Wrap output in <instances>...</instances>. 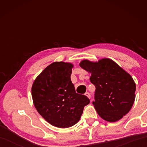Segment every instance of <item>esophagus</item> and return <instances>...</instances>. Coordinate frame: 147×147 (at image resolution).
<instances>
[{
  "mask_svg": "<svg viewBox=\"0 0 147 147\" xmlns=\"http://www.w3.org/2000/svg\"><path fill=\"white\" fill-rule=\"evenodd\" d=\"M85 94H86V95L87 96H88V98H91V94H90V93H89V92H86V93H85Z\"/></svg>",
  "mask_w": 147,
  "mask_h": 147,
  "instance_id": "esophagus-1",
  "label": "esophagus"
}]
</instances>
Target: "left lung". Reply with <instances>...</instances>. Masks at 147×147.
<instances>
[{
  "label": "left lung",
  "instance_id": "1",
  "mask_svg": "<svg viewBox=\"0 0 147 147\" xmlns=\"http://www.w3.org/2000/svg\"><path fill=\"white\" fill-rule=\"evenodd\" d=\"M80 66L91 74L89 80L96 88L93 104L101 118L115 122L129 112L136 97V84L130 74L108 58L85 59Z\"/></svg>",
  "mask_w": 147,
  "mask_h": 147
}]
</instances>
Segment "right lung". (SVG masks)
<instances>
[{
    "label": "right lung",
    "mask_w": 147,
    "mask_h": 147,
    "mask_svg": "<svg viewBox=\"0 0 147 147\" xmlns=\"http://www.w3.org/2000/svg\"><path fill=\"white\" fill-rule=\"evenodd\" d=\"M71 63L54 62L37 77L32 87L34 104L52 125L65 128L78 123L90 100L76 93L71 80Z\"/></svg>",
    "instance_id": "obj_1"
}]
</instances>
